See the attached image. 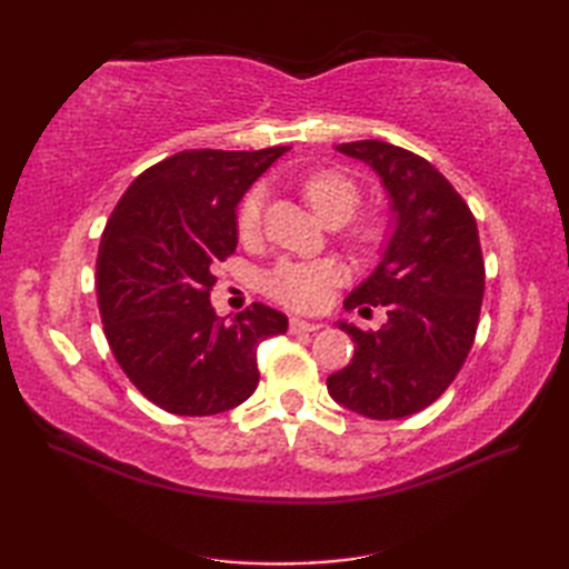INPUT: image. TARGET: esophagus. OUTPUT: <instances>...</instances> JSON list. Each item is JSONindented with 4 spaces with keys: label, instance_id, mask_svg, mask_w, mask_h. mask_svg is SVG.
<instances>
[{
    "label": "esophagus",
    "instance_id": "34e87169",
    "mask_svg": "<svg viewBox=\"0 0 569 569\" xmlns=\"http://www.w3.org/2000/svg\"><path fill=\"white\" fill-rule=\"evenodd\" d=\"M322 328L320 322H310L303 318H291V332H318Z\"/></svg>",
    "mask_w": 569,
    "mask_h": 569
}]
</instances>
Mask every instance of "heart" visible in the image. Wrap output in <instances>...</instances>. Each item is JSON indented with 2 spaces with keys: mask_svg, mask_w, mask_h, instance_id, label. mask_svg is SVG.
<instances>
[{
  "mask_svg": "<svg viewBox=\"0 0 569 569\" xmlns=\"http://www.w3.org/2000/svg\"><path fill=\"white\" fill-rule=\"evenodd\" d=\"M300 192L320 220L330 227L347 222L361 202V188L355 178H349L335 168H320L300 180ZM263 217V192L259 188L249 190L239 202L237 229L244 241L257 239L261 232ZM391 237V222L386 214H367L349 227L345 237L347 247L361 259L377 257ZM342 281V266L332 259L296 261L281 259L263 276V293L278 303L293 310L316 312L330 300L332 288Z\"/></svg>",
  "mask_w": 569,
  "mask_h": 569,
  "instance_id": "1",
  "label": "heart"
}]
</instances>
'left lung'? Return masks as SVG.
<instances>
[{
    "instance_id": "1",
    "label": "left lung",
    "mask_w": 569,
    "mask_h": 569,
    "mask_svg": "<svg viewBox=\"0 0 569 569\" xmlns=\"http://www.w3.org/2000/svg\"><path fill=\"white\" fill-rule=\"evenodd\" d=\"M381 176L396 212V232L381 263L345 300L369 316L386 310L381 330L340 322L355 357L330 373L337 403L373 420L413 416L447 391L475 345L485 259L469 204L422 156L379 139L340 143Z\"/></svg>"
}]
</instances>
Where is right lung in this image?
Here are the masks:
<instances>
[{
    "instance_id": "add662e5",
    "label": "right lung",
    "mask_w": 569,
    "mask_h": 569,
    "mask_svg": "<svg viewBox=\"0 0 569 569\" xmlns=\"http://www.w3.org/2000/svg\"><path fill=\"white\" fill-rule=\"evenodd\" d=\"M288 147L190 149L147 168L117 202L98 253V306L117 365L151 403L214 416L257 391V347L288 318L210 306L214 263L237 249V202Z\"/></svg>"
}]
</instances>
